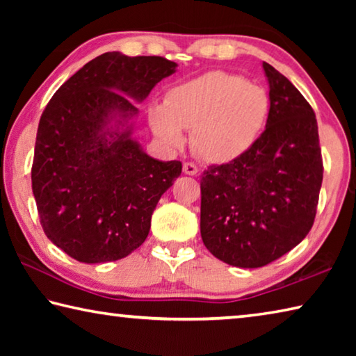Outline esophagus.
<instances>
[{
  "instance_id": "1",
  "label": "esophagus",
  "mask_w": 356,
  "mask_h": 356,
  "mask_svg": "<svg viewBox=\"0 0 356 356\" xmlns=\"http://www.w3.org/2000/svg\"><path fill=\"white\" fill-rule=\"evenodd\" d=\"M197 166L195 163H191V161H186V163H184V172L188 174V176H196L197 174Z\"/></svg>"
}]
</instances>
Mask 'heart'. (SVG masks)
I'll return each instance as SVG.
<instances>
[{"label": "heart", "instance_id": "b5f03b06", "mask_svg": "<svg viewBox=\"0 0 356 356\" xmlns=\"http://www.w3.org/2000/svg\"><path fill=\"white\" fill-rule=\"evenodd\" d=\"M270 102L261 86L227 72H207L170 89L150 124L168 146L182 147V130L201 159L222 163L246 152L261 134Z\"/></svg>", "mask_w": 356, "mask_h": 356}]
</instances>
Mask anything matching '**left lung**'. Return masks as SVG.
Returning a JSON list of instances; mask_svg holds the SVG:
<instances>
[{"label":"left lung","instance_id":"1","mask_svg":"<svg viewBox=\"0 0 356 356\" xmlns=\"http://www.w3.org/2000/svg\"><path fill=\"white\" fill-rule=\"evenodd\" d=\"M262 67L270 111L262 135L237 159L201 177V237L234 267L276 261L314 225L323 179L314 110L272 65Z\"/></svg>","mask_w":356,"mask_h":356}]
</instances>
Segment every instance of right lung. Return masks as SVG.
Listing matches in <instances>:
<instances>
[{
  "label": "right lung",
  "mask_w": 356,
  "mask_h": 356,
  "mask_svg": "<svg viewBox=\"0 0 356 356\" xmlns=\"http://www.w3.org/2000/svg\"><path fill=\"white\" fill-rule=\"evenodd\" d=\"M161 56L104 53L72 75L39 120L33 195L45 236L84 264L118 261L146 240L156 202L182 172L144 154L129 120L176 72Z\"/></svg>",
  "instance_id": "add662e5"
}]
</instances>
